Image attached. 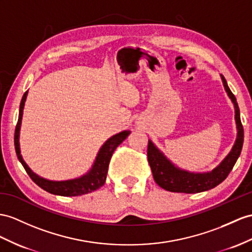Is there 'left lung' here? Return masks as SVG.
<instances>
[{"label": "left lung", "mask_w": 252, "mask_h": 252, "mask_svg": "<svg viewBox=\"0 0 252 252\" xmlns=\"http://www.w3.org/2000/svg\"><path fill=\"white\" fill-rule=\"evenodd\" d=\"M220 77H221L226 94L234 106L237 130L235 142L229 154L214 169L206 171V172H191V171L177 167L153 143L152 140H149L147 159H149V163L151 165L153 177L159 186L168 191L197 193L215 188L226 179L241 155L244 143V128L241 122V116H239V108L235 96L233 95L228 87L226 80L222 75H220Z\"/></svg>", "instance_id": "left-lung-1"}]
</instances>
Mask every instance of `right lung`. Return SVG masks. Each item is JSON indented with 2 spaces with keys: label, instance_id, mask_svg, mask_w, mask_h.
<instances>
[{
  "label": "right lung",
  "instance_id": "add662e5",
  "mask_svg": "<svg viewBox=\"0 0 252 252\" xmlns=\"http://www.w3.org/2000/svg\"><path fill=\"white\" fill-rule=\"evenodd\" d=\"M29 91L23 94V97L20 102L19 108V118H18V123L15 130V149L16 154L19 161L23 165V168L26 169L27 173L32 179V181L38 185L41 189L46 190V191L50 192L52 194L57 195H63V197H77V195L87 194L95 190L99 189L107 179L108 173V167L110 159L112 157L113 152L115 151L123 141H124L130 132L129 130H124L122 132H119L114 134V136L110 137L105 143L101 145V147L98 151L95 160L92 164L91 169L87 173L83 175L76 177V179L66 180V181H50L44 179L36 173H34L32 170L30 169L29 165L23 160L21 151H20V129H21V123H22V116H23V109L24 105H26L27 96Z\"/></svg>",
  "mask_w": 252,
  "mask_h": 252
}]
</instances>
